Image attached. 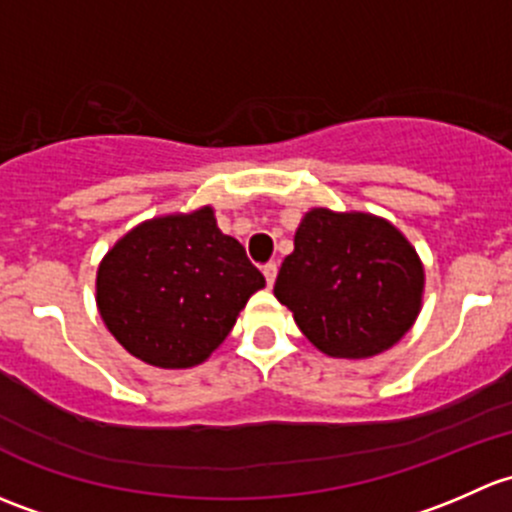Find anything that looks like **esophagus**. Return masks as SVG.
<instances>
[{
    "label": "esophagus",
    "mask_w": 512,
    "mask_h": 512,
    "mask_svg": "<svg viewBox=\"0 0 512 512\" xmlns=\"http://www.w3.org/2000/svg\"><path fill=\"white\" fill-rule=\"evenodd\" d=\"M276 273H278V266L273 261H268L266 266H263V276H266L268 286H273V281H276Z\"/></svg>",
    "instance_id": "1"
}]
</instances>
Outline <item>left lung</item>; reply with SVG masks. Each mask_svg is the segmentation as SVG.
<instances>
[{
  "mask_svg": "<svg viewBox=\"0 0 512 512\" xmlns=\"http://www.w3.org/2000/svg\"><path fill=\"white\" fill-rule=\"evenodd\" d=\"M293 246L273 293L325 355H379L412 328L424 268L389 221L313 209L300 221Z\"/></svg>",
  "mask_w": 512,
  "mask_h": 512,
  "instance_id": "8db88e82",
  "label": "left lung"
}]
</instances>
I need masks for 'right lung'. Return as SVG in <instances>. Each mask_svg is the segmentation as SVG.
<instances>
[{
  "instance_id": "add662e5",
  "label": "right lung",
  "mask_w": 512,
  "mask_h": 512,
  "mask_svg": "<svg viewBox=\"0 0 512 512\" xmlns=\"http://www.w3.org/2000/svg\"><path fill=\"white\" fill-rule=\"evenodd\" d=\"M266 278L212 207L135 226L98 268V310L115 340L147 365L207 360Z\"/></svg>"
}]
</instances>
